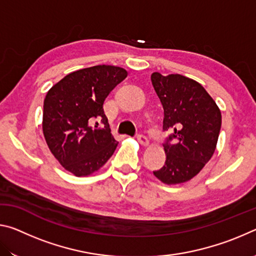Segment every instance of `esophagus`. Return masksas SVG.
<instances>
[{"mask_svg": "<svg viewBox=\"0 0 256 256\" xmlns=\"http://www.w3.org/2000/svg\"><path fill=\"white\" fill-rule=\"evenodd\" d=\"M138 141L140 142V144H142V146H148L149 144V140H148V138H146L144 134H138Z\"/></svg>", "mask_w": 256, "mask_h": 256, "instance_id": "34e87169", "label": "esophagus"}]
</instances>
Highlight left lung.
<instances>
[{
	"label": "left lung",
	"instance_id": "obj_1",
	"mask_svg": "<svg viewBox=\"0 0 256 256\" xmlns=\"http://www.w3.org/2000/svg\"><path fill=\"white\" fill-rule=\"evenodd\" d=\"M164 108L166 162L154 174L164 184H180L198 175L211 159L222 128V112L206 90L180 74H151Z\"/></svg>",
	"mask_w": 256,
	"mask_h": 256
}]
</instances>
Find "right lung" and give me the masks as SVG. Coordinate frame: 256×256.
Instances as JSON below:
<instances>
[{
	"mask_svg": "<svg viewBox=\"0 0 256 256\" xmlns=\"http://www.w3.org/2000/svg\"><path fill=\"white\" fill-rule=\"evenodd\" d=\"M126 76L122 68L96 66L70 73L47 92L45 140L58 162L76 176L92 174L114 154L118 142L110 133L104 102Z\"/></svg>",
	"mask_w": 256,
	"mask_h": 256,
	"instance_id": "1",
	"label": "right lung"
}]
</instances>
